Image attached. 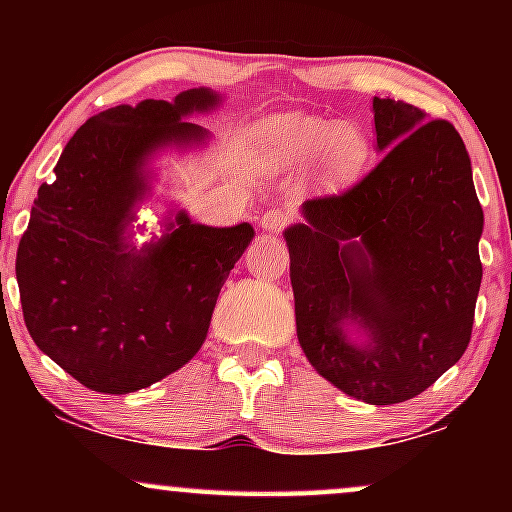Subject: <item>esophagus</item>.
<instances>
[{"instance_id": "1", "label": "esophagus", "mask_w": 512, "mask_h": 512, "mask_svg": "<svg viewBox=\"0 0 512 512\" xmlns=\"http://www.w3.org/2000/svg\"><path fill=\"white\" fill-rule=\"evenodd\" d=\"M289 219H291V216L286 214V211L272 209V211H267V214L262 216L260 226H262V231H267V233H279L281 228H284L286 223H289Z\"/></svg>"}]
</instances>
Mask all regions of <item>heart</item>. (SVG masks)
<instances>
[{"instance_id":"1","label":"heart","mask_w":512,"mask_h":512,"mask_svg":"<svg viewBox=\"0 0 512 512\" xmlns=\"http://www.w3.org/2000/svg\"><path fill=\"white\" fill-rule=\"evenodd\" d=\"M252 144L274 173H303L310 166L327 187L349 185L368 161V139L356 125L310 113H284L252 129Z\"/></svg>"}]
</instances>
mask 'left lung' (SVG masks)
<instances>
[{
  "mask_svg": "<svg viewBox=\"0 0 512 512\" xmlns=\"http://www.w3.org/2000/svg\"><path fill=\"white\" fill-rule=\"evenodd\" d=\"M380 163L284 231L305 358L344 395L397 404L460 361L472 337L484 231L457 129L373 98Z\"/></svg>",
  "mask_w": 512,
  "mask_h": 512,
  "instance_id": "left-lung-1",
  "label": "left lung"
}]
</instances>
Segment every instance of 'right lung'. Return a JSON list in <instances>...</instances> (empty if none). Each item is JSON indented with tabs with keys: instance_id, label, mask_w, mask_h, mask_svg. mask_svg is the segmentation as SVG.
Returning a JSON list of instances; mask_svg holds the SVG:
<instances>
[{
	"instance_id": "right-lung-1",
	"label": "right lung",
	"mask_w": 512,
	"mask_h": 512,
	"mask_svg": "<svg viewBox=\"0 0 512 512\" xmlns=\"http://www.w3.org/2000/svg\"><path fill=\"white\" fill-rule=\"evenodd\" d=\"M223 103L211 88L173 101L115 105L64 146L16 252L23 320L33 342L88 390L127 395L185 366L207 339L216 298L255 228H214L168 209L163 233L134 245L161 151L211 139L187 117Z\"/></svg>"
}]
</instances>
